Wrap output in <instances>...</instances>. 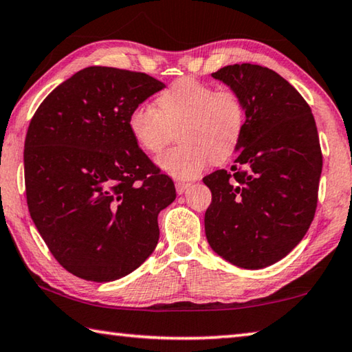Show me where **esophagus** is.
Masks as SVG:
<instances>
[{"mask_svg": "<svg viewBox=\"0 0 352 352\" xmlns=\"http://www.w3.org/2000/svg\"><path fill=\"white\" fill-rule=\"evenodd\" d=\"M190 182H184V181H177L176 182V191H177V195H184L185 191H187V188L190 187Z\"/></svg>", "mask_w": 352, "mask_h": 352, "instance_id": "obj_1", "label": "esophagus"}]
</instances>
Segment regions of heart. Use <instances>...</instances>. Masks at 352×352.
Instances as JSON below:
<instances>
[{"label":"heart","mask_w":352,"mask_h":352,"mask_svg":"<svg viewBox=\"0 0 352 352\" xmlns=\"http://www.w3.org/2000/svg\"><path fill=\"white\" fill-rule=\"evenodd\" d=\"M129 131L138 147L157 155L177 131L179 147L157 157V167L176 179H195L213 161L237 148L245 129V105L234 90H216L193 78H182L156 98V110L136 105Z\"/></svg>","instance_id":"heart-1"}]
</instances>
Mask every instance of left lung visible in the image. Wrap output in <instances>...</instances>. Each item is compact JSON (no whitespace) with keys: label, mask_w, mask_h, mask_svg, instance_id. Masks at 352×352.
<instances>
[{"label":"left lung","mask_w":352,"mask_h":352,"mask_svg":"<svg viewBox=\"0 0 352 352\" xmlns=\"http://www.w3.org/2000/svg\"><path fill=\"white\" fill-rule=\"evenodd\" d=\"M211 76L241 95L245 129L234 165L204 177L211 190L205 211L210 247L245 270L279 262L314 219L322 150L314 116L279 73L234 64Z\"/></svg>","instance_id":"8db88e82"}]
</instances>
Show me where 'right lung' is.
Returning a JSON list of instances; mask_svg holds the SVG:
<instances>
[{
  "label": "right lung",
  "mask_w": 352,
  "mask_h": 352,
  "mask_svg": "<svg viewBox=\"0 0 352 352\" xmlns=\"http://www.w3.org/2000/svg\"><path fill=\"white\" fill-rule=\"evenodd\" d=\"M165 84L145 73L87 67L33 115L24 179L33 223L59 265L90 282L130 274L153 253L157 214L175 184L138 147L129 115Z\"/></svg>",
  "instance_id": "add662e5"
}]
</instances>
